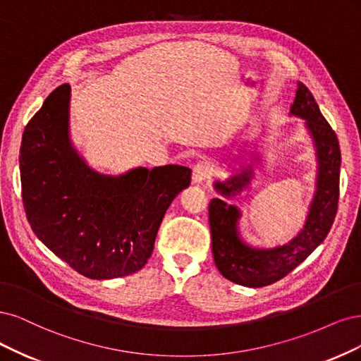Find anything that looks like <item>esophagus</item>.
<instances>
[{
  "instance_id": "obj_1",
  "label": "esophagus",
  "mask_w": 361,
  "mask_h": 361,
  "mask_svg": "<svg viewBox=\"0 0 361 361\" xmlns=\"http://www.w3.org/2000/svg\"><path fill=\"white\" fill-rule=\"evenodd\" d=\"M208 177H210V168H208V165L204 164V161H200V164H196L193 166V183H202Z\"/></svg>"
}]
</instances>
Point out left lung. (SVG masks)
<instances>
[{
  "label": "left lung",
  "instance_id": "obj_1",
  "mask_svg": "<svg viewBox=\"0 0 361 361\" xmlns=\"http://www.w3.org/2000/svg\"><path fill=\"white\" fill-rule=\"evenodd\" d=\"M290 114L306 120V126L317 147L318 183L305 228L288 244L274 249H253L246 246L238 235L237 207L214 197L208 205V220L212 229L213 258L217 270L228 281L261 288L281 281L315 250L330 232L339 202L341 148L331 126L322 117L315 97L309 88L298 82ZM252 177L247 168L228 181H216L214 188L224 196H234L246 188Z\"/></svg>",
  "mask_w": 361,
  "mask_h": 361
}]
</instances>
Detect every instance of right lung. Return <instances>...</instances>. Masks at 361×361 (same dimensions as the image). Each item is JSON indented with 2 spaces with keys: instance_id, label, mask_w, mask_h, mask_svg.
Listing matches in <instances>:
<instances>
[{
  "instance_id": "right-lung-1",
  "label": "right lung",
  "mask_w": 361,
  "mask_h": 361,
  "mask_svg": "<svg viewBox=\"0 0 361 361\" xmlns=\"http://www.w3.org/2000/svg\"><path fill=\"white\" fill-rule=\"evenodd\" d=\"M71 85L46 97L28 121L19 168L28 224L39 240L79 274L115 279L136 273L154 249L171 202L189 188L192 169L136 168L97 173L68 141Z\"/></svg>"
}]
</instances>
